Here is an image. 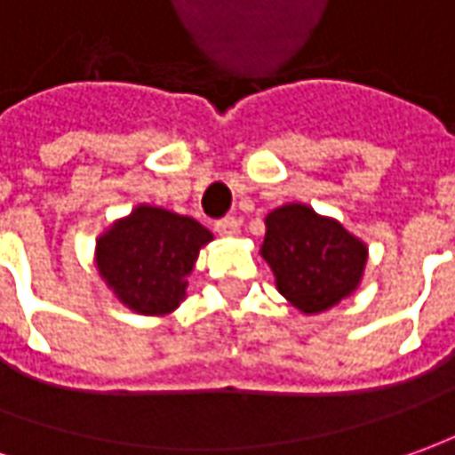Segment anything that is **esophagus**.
Returning <instances> with one entry per match:
<instances>
[{"label": "esophagus", "instance_id": "esophagus-1", "mask_svg": "<svg viewBox=\"0 0 455 455\" xmlns=\"http://www.w3.org/2000/svg\"><path fill=\"white\" fill-rule=\"evenodd\" d=\"M216 234H219V236H236V234H239V219L227 216V219L216 221Z\"/></svg>", "mask_w": 455, "mask_h": 455}]
</instances>
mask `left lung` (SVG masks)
<instances>
[{
	"label": "left lung",
	"instance_id": "8db88e82",
	"mask_svg": "<svg viewBox=\"0 0 455 455\" xmlns=\"http://www.w3.org/2000/svg\"><path fill=\"white\" fill-rule=\"evenodd\" d=\"M261 256L276 274L279 291L304 314H318L356 289L366 246L339 221L289 204L267 216Z\"/></svg>",
	"mask_w": 455,
	"mask_h": 455
}]
</instances>
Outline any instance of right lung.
Masks as SVG:
<instances>
[{
	"instance_id": "obj_1",
	"label": "right lung",
	"mask_w": 455,
	"mask_h": 455,
	"mask_svg": "<svg viewBox=\"0 0 455 455\" xmlns=\"http://www.w3.org/2000/svg\"><path fill=\"white\" fill-rule=\"evenodd\" d=\"M212 231L188 219L139 206L99 239L97 267L114 293L139 314H169L184 299L187 276Z\"/></svg>"
}]
</instances>
